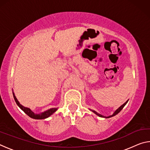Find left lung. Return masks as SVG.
<instances>
[{
  "instance_id": "8db88e82",
  "label": "left lung",
  "mask_w": 150,
  "mask_h": 150,
  "mask_svg": "<svg viewBox=\"0 0 150 150\" xmlns=\"http://www.w3.org/2000/svg\"><path fill=\"white\" fill-rule=\"evenodd\" d=\"M128 100H127L126 101V102L125 103H124L123 104V105H122V106H120V107H119L118 109H117V110H116L115 112H114L113 113V115H110V116H103V115H100V114H98V113H97V112H96V111H95V110H91V109H90V110H91V111H93V112L94 113H95V114H96V115H97V116H100V117H103V118H110V117H112V116H115V115H117V114H118L119 112H120L122 110V109L124 107V106H125L126 105V103H128Z\"/></svg>"
}]
</instances>
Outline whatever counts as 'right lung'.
Segmentation results:
<instances>
[{"instance_id": "obj_1", "label": "right lung", "mask_w": 150, "mask_h": 150, "mask_svg": "<svg viewBox=\"0 0 150 150\" xmlns=\"http://www.w3.org/2000/svg\"><path fill=\"white\" fill-rule=\"evenodd\" d=\"M13 96H14L15 102H16V103L17 104V105L20 108V109H22V110H23L28 116H29L30 117L32 118L38 119V120H40V119L47 118L49 117V116L52 115V114H54L55 112L57 110V108H52L49 109V110H47L46 111H44V112H42L40 114H35L34 112H33L31 110H30V108L25 107V106H22L21 104H20L18 100H17L16 96L14 95V93H13Z\"/></svg>"}]
</instances>
